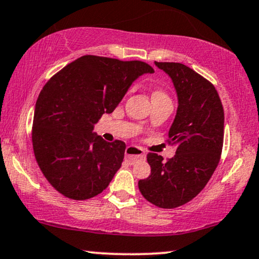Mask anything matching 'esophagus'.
I'll return each instance as SVG.
<instances>
[{
  "instance_id": "obj_1",
  "label": "esophagus",
  "mask_w": 259,
  "mask_h": 259,
  "mask_svg": "<svg viewBox=\"0 0 259 259\" xmlns=\"http://www.w3.org/2000/svg\"><path fill=\"white\" fill-rule=\"evenodd\" d=\"M125 158L129 162L134 163L137 160L145 159L146 158V153L143 152L142 148L136 146H127L125 149Z\"/></svg>"
}]
</instances>
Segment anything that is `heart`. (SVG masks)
I'll use <instances>...</instances> for the list:
<instances>
[{
    "mask_svg": "<svg viewBox=\"0 0 259 259\" xmlns=\"http://www.w3.org/2000/svg\"><path fill=\"white\" fill-rule=\"evenodd\" d=\"M153 98H167V96L161 91H155L153 93Z\"/></svg>",
    "mask_w": 259,
    "mask_h": 259,
    "instance_id": "1",
    "label": "heart"
}]
</instances>
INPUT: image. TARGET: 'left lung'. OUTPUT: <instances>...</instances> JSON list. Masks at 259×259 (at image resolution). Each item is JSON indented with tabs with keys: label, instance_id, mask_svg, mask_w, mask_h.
I'll use <instances>...</instances> for the list:
<instances>
[{
	"label": "left lung",
	"instance_id": "obj_1",
	"mask_svg": "<svg viewBox=\"0 0 259 259\" xmlns=\"http://www.w3.org/2000/svg\"><path fill=\"white\" fill-rule=\"evenodd\" d=\"M171 77L178 109L168 132V142L177 147L167 162L149 153L148 178L139 189L147 201L159 208L181 207L196 197L211 178L224 145L225 114L220 97L204 77L182 63L155 62Z\"/></svg>",
	"mask_w": 259,
	"mask_h": 259
}]
</instances>
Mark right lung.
Wrapping results in <instances>:
<instances>
[{
  "label": "right lung",
  "mask_w": 259,
  "mask_h": 259,
  "mask_svg": "<svg viewBox=\"0 0 259 259\" xmlns=\"http://www.w3.org/2000/svg\"><path fill=\"white\" fill-rule=\"evenodd\" d=\"M154 69L141 61L82 56L42 87L35 103L32 142L49 183L65 197L82 201L103 192L122 166L123 141L93 133L104 113L118 106L134 81Z\"/></svg>",
  "instance_id": "1"
}]
</instances>
